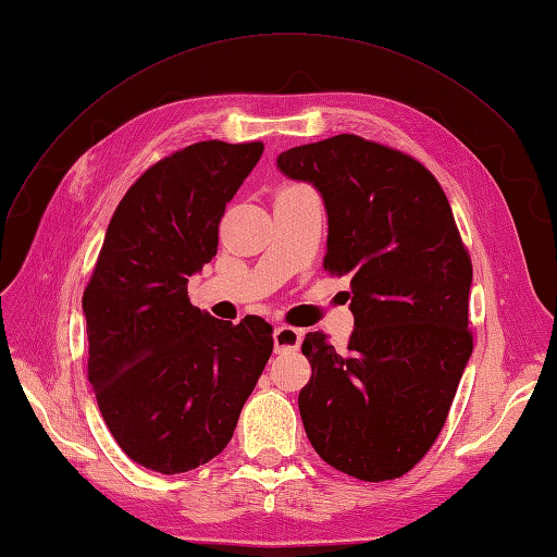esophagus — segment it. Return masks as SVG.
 Returning <instances> with one entry per match:
<instances>
[{
	"instance_id": "34e87169",
	"label": "esophagus",
	"mask_w": 557,
	"mask_h": 557,
	"mask_svg": "<svg viewBox=\"0 0 557 557\" xmlns=\"http://www.w3.org/2000/svg\"><path fill=\"white\" fill-rule=\"evenodd\" d=\"M301 336H305V332L297 327L278 325L274 330V346H276V350H295L301 344Z\"/></svg>"
}]
</instances>
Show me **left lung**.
Instances as JSON below:
<instances>
[{
    "label": "left lung",
    "mask_w": 557,
    "mask_h": 557,
    "mask_svg": "<svg viewBox=\"0 0 557 557\" xmlns=\"http://www.w3.org/2000/svg\"><path fill=\"white\" fill-rule=\"evenodd\" d=\"M278 170L327 209L332 276H350L356 330L344 348L309 332L299 413L315 453L360 481L407 474L440 436L474 348L471 258L425 164L358 137L295 146Z\"/></svg>",
    "instance_id": "left-lung-1"
}]
</instances>
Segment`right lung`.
<instances>
[{"label":"right lung","mask_w":557,"mask_h":557,"mask_svg":"<svg viewBox=\"0 0 557 557\" xmlns=\"http://www.w3.org/2000/svg\"><path fill=\"white\" fill-rule=\"evenodd\" d=\"M262 141H199L158 160L117 205L83 290L88 381L129 460L181 474L213 460L272 356V325L201 313L188 276L218 252L227 201Z\"/></svg>","instance_id":"right-lung-1"}]
</instances>
